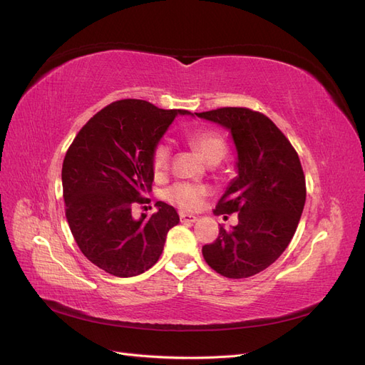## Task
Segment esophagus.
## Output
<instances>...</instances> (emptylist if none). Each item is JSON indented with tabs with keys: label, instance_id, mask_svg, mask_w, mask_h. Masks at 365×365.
I'll return each mask as SVG.
<instances>
[{
	"label": "esophagus",
	"instance_id": "esophagus-1",
	"mask_svg": "<svg viewBox=\"0 0 365 365\" xmlns=\"http://www.w3.org/2000/svg\"><path fill=\"white\" fill-rule=\"evenodd\" d=\"M180 219H181V222H184V224H195L196 220H197V216L187 215V213H180Z\"/></svg>",
	"mask_w": 365,
	"mask_h": 365
}]
</instances>
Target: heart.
I'll return each instance as SVG.
<instances>
[{
    "label": "heart",
    "instance_id": "heart-1",
    "mask_svg": "<svg viewBox=\"0 0 365 365\" xmlns=\"http://www.w3.org/2000/svg\"><path fill=\"white\" fill-rule=\"evenodd\" d=\"M189 143L202 153V157L208 161L212 158H220L222 160L227 145L224 138L220 137L217 132L213 130H197L190 134ZM172 155V148L169 143L161 141L153 149L152 155V168L157 175L164 173L169 168V161ZM208 189L202 184L195 182H176L170 189L165 192V197L176 205H180L185 210H195L202 204V197L207 195Z\"/></svg>",
    "mask_w": 365,
    "mask_h": 365
}]
</instances>
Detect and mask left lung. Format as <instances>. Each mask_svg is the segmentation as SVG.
<instances>
[{
	"mask_svg": "<svg viewBox=\"0 0 365 365\" xmlns=\"http://www.w3.org/2000/svg\"><path fill=\"white\" fill-rule=\"evenodd\" d=\"M196 115L227 129L237 155V176L215 213L239 212V224L228 231L220 227L213 244L202 247V256L224 277H251L282 256L300 222L306 201L300 158L282 130L260 113L220 108Z\"/></svg>",
	"mask_w": 365,
	"mask_h": 365,
	"instance_id": "left-lung-1",
	"label": "left lung"
}]
</instances>
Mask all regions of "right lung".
<instances>
[{
    "instance_id": "obj_1",
    "label": "right lung",
    "mask_w": 365,
    "mask_h": 365,
    "mask_svg": "<svg viewBox=\"0 0 365 365\" xmlns=\"http://www.w3.org/2000/svg\"><path fill=\"white\" fill-rule=\"evenodd\" d=\"M182 109H160L126 98L105 106L76 135L62 165L65 216L83 256L115 277H134L161 256L176 210L157 202V213L132 217L148 202L153 149Z\"/></svg>"
}]
</instances>
